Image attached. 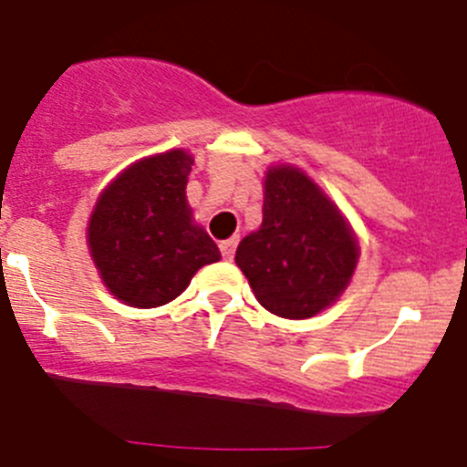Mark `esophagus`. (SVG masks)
<instances>
[{
  "mask_svg": "<svg viewBox=\"0 0 467 467\" xmlns=\"http://www.w3.org/2000/svg\"><path fill=\"white\" fill-rule=\"evenodd\" d=\"M236 245H238L236 238H229V241H222L220 243L222 257H224L226 262H231V259H234V254H236Z\"/></svg>",
  "mask_w": 467,
  "mask_h": 467,
  "instance_id": "esophagus-1",
  "label": "esophagus"
}]
</instances>
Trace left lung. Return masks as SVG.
Listing matches in <instances>:
<instances>
[{
	"label": "left lung",
	"mask_w": 467,
	"mask_h": 467,
	"mask_svg": "<svg viewBox=\"0 0 467 467\" xmlns=\"http://www.w3.org/2000/svg\"><path fill=\"white\" fill-rule=\"evenodd\" d=\"M262 224L236 250L238 269L266 311L313 317L344 295L360 245L332 198L301 168L271 166L264 177Z\"/></svg>",
	"instance_id": "8db88e82"
}]
</instances>
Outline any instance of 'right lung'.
I'll return each instance as SVG.
<instances>
[{
    "label": "right lung",
    "instance_id": "right-lung-1",
    "mask_svg": "<svg viewBox=\"0 0 467 467\" xmlns=\"http://www.w3.org/2000/svg\"><path fill=\"white\" fill-rule=\"evenodd\" d=\"M193 156L184 150L135 161L95 201L86 243L107 290L133 308L163 306L187 290L220 247L193 220L187 182Z\"/></svg>",
    "mask_w": 467,
    "mask_h": 467
}]
</instances>
